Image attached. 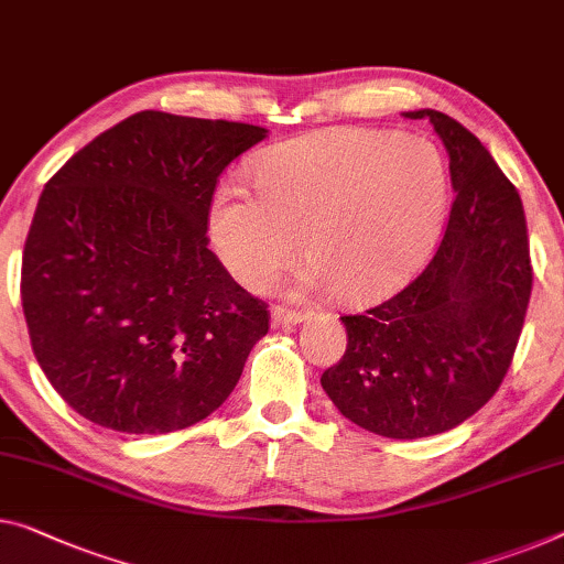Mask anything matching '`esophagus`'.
Here are the masks:
<instances>
[{"label":"esophagus","mask_w":564,"mask_h":564,"mask_svg":"<svg viewBox=\"0 0 564 564\" xmlns=\"http://www.w3.org/2000/svg\"><path fill=\"white\" fill-rule=\"evenodd\" d=\"M271 316H273V324H275V326L301 324V322H304V318H306L304 311H299V308H285V306H273Z\"/></svg>","instance_id":"esophagus-1"}]
</instances>
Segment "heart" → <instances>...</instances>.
<instances>
[{
  "instance_id": "1",
  "label": "heart",
  "mask_w": 564,
  "mask_h": 564,
  "mask_svg": "<svg viewBox=\"0 0 564 564\" xmlns=\"http://www.w3.org/2000/svg\"><path fill=\"white\" fill-rule=\"evenodd\" d=\"M253 195L223 187L209 205L215 253L263 291L301 250V289L367 304L398 289L431 253L448 209L438 149L380 129H332L268 149Z\"/></svg>"
}]
</instances>
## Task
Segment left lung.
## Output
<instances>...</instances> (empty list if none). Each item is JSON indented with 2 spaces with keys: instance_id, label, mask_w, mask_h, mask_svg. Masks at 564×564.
Here are the masks:
<instances>
[{
  "instance_id": "obj_1",
  "label": "left lung",
  "mask_w": 564,
  "mask_h": 564,
  "mask_svg": "<svg viewBox=\"0 0 564 564\" xmlns=\"http://www.w3.org/2000/svg\"><path fill=\"white\" fill-rule=\"evenodd\" d=\"M453 199L435 256L405 289L341 316L347 351L322 375L344 417L384 438H427L464 423L499 390L522 334L532 260L524 207L486 147L433 108Z\"/></svg>"
}]
</instances>
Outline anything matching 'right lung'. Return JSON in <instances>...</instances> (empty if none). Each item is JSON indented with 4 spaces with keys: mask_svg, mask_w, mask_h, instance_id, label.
Segmentation results:
<instances>
[{
    "mask_svg": "<svg viewBox=\"0 0 564 564\" xmlns=\"http://www.w3.org/2000/svg\"><path fill=\"white\" fill-rule=\"evenodd\" d=\"M265 133L141 111L45 184L22 308L42 372L90 423L172 433L230 398L271 314L207 248V217L225 166Z\"/></svg>",
    "mask_w": 564,
    "mask_h": 564,
    "instance_id": "add662e5",
    "label": "right lung"
}]
</instances>
